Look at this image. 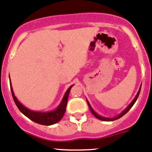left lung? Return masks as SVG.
Returning <instances> with one entry per match:
<instances>
[{"label": "left lung", "instance_id": "1", "mask_svg": "<svg viewBox=\"0 0 152 152\" xmlns=\"http://www.w3.org/2000/svg\"><path fill=\"white\" fill-rule=\"evenodd\" d=\"M140 90H141V86H140V89H139V91H138V92H137V95H136V96H135V98H134V100H133L132 102H131V103L130 104L128 105V107H127V108H126V109L125 110H124V111H122V112L121 113L119 114V115H117V116H115V117H114V118H106V117H103V116H102V115H99V114H97L96 113H95V111L93 110V109H92V107L90 106V104H89V102H88V101H87V103H88V105H89V109H90V111H91V112H92V113L93 114V115H94V116H95V118H99V119H100V120H102V121H105V122H110V121H114V120H116V119H118V118H121V117H122V116H123V115H125V113H128V111L130 110V109H131V108L132 107H133V105H134V104H135L136 101H137V99H138L139 95H140Z\"/></svg>", "mask_w": 152, "mask_h": 152}]
</instances>
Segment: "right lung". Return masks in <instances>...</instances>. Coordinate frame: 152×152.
<instances>
[{
    "label": "right lung",
    "mask_w": 152,
    "mask_h": 152,
    "mask_svg": "<svg viewBox=\"0 0 152 152\" xmlns=\"http://www.w3.org/2000/svg\"><path fill=\"white\" fill-rule=\"evenodd\" d=\"M74 85H72L67 91L65 93L64 97H63V100H62L61 103L60 104L57 108L53 111H49V112H37V111H33L31 110L27 109V107L21 104L18 99H16V97L15 96L13 92V89H12V86H11V82H10V89H11V92H12V98L15 102V104H16L17 107L18 108L20 111L24 114L25 116L29 118L30 120L34 121L36 123L40 124V125H51L53 124L57 123L59 121L63 118L64 115L65 111L66 109V105H67L68 98H69V92H70L71 89Z\"/></svg>",
    "instance_id": "right-lung-1"
}]
</instances>
